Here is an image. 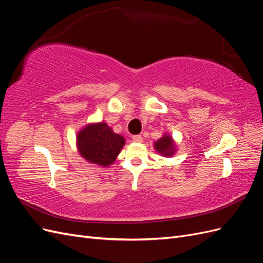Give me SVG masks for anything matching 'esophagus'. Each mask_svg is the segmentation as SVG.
Listing matches in <instances>:
<instances>
[{"instance_id":"34e87169","label":"esophagus","mask_w":263,"mask_h":263,"mask_svg":"<svg viewBox=\"0 0 263 263\" xmlns=\"http://www.w3.org/2000/svg\"><path fill=\"white\" fill-rule=\"evenodd\" d=\"M133 140L136 141V142H141V141H142L141 135H134V136H133Z\"/></svg>"}]
</instances>
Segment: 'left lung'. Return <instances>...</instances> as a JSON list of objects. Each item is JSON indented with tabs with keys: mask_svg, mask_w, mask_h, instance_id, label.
Returning <instances> with one entry per match:
<instances>
[{
	"mask_svg": "<svg viewBox=\"0 0 263 263\" xmlns=\"http://www.w3.org/2000/svg\"><path fill=\"white\" fill-rule=\"evenodd\" d=\"M154 146L159 154L165 157H171L174 154V151H176L174 150L176 146H174V142L169 135H164L163 137L155 142Z\"/></svg>",
	"mask_w": 263,
	"mask_h": 263,
	"instance_id": "left-lung-1",
	"label": "left lung"
}]
</instances>
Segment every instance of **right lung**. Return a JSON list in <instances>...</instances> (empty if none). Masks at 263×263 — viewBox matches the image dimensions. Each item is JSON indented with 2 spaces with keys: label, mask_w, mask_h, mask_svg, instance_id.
Listing matches in <instances>:
<instances>
[{
  "label": "right lung",
  "mask_w": 263,
  "mask_h": 263,
  "mask_svg": "<svg viewBox=\"0 0 263 263\" xmlns=\"http://www.w3.org/2000/svg\"><path fill=\"white\" fill-rule=\"evenodd\" d=\"M78 149L80 155L95 164H112L125 145L123 136L115 134L105 123L86 125L78 133Z\"/></svg>",
  "instance_id": "right-lung-1"
}]
</instances>
